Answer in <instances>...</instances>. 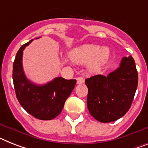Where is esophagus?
Listing matches in <instances>:
<instances>
[{"instance_id": "obj_1", "label": "esophagus", "mask_w": 148, "mask_h": 148, "mask_svg": "<svg viewBox=\"0 0 148 148\" xmlns=\"http://www.w3.org/2000/svg\"><path fill=\"white\" fill-rule=\"evenodd\" d=\"M76 80H77V84H79V85H81V84L85 82V79H83L82 77H77Z\"/></svg>"}]
</instances>
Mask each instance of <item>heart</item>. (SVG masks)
Returning <instances> with one entry per match:
<instances>
[{
	"mask_svg": "<svg viewBox=\"0 0 148 148\" xmlns=\"http://www.w3.org/2000/svg\"><path fill=\"white\" fill-rule=\"evenodd\" d=\"M109 47L88 44L76 47L70 53L73 61L78 63H86L91 61L89 69L93 72L100 71L109 59Z\"/></svg>",
	"mask_w": 148,
	"mask_h": 148,
	"instance_id": "heart-1",
	"label": "heart"
}]
</instances>
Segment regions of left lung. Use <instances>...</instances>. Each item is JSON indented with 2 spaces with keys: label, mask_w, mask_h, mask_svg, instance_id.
<instances>
[{
  "label": "left lung",
  "mask_w": 148,
  "mask_h": 148,
  "mask_svg": "<svg viewBox=\"0 0 148 148\" xmlns=\"http://www.w3.org/2000/svg\"><path fill=\"white\" fill-rule=\"evenodd\" d=\"M138 82L132 56L123 57L119 68L107 76L97 75L85 79L90 114L101 123H110L123 116L131 107Z\"/></svg>",
  "instance_id": "8db88e82"
}]
</instances>
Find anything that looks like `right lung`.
<instances>
[{"label": "right lung", "mask_w": 148, "mask_h": 148, "mask_svg": "<svg viewBox=\"0 0 148 148\" xmlns=\"http://www.w3.org/2000/svg\"><path fill=\"white\" fill-rule=\"evenodd\" d=\"M32 41L22 45L17 52L13 66V85L17 99L25 110L36 119L51 120L61 113L76 80L57 77L42 85L29 81L23 71L22 60L23 51Z\"/></svg>", "instance_id": "add662e5"}]
</instances>
